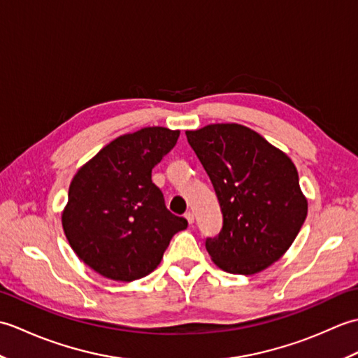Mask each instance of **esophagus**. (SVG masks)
Instances as JSON below:
<instances>
[{"mask_svg": "<svg viewBox=\"0 0 358 358\" xmlns=\"http://www.w3.org/2000/svg\"><path fill=\"white\" fill-rule=\"evenodd\" d=\"M185 217H186V220H187V223L189 224H194V212H191V210H187L186 214H185Z\"/></svg>", "mask_w": 358, "mask_h": 358, "instance_id": "esophagus-1", "label": "esophagus"}]
</instances>
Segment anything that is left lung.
<instances>
[{"instance_id": "1", "label": "left lung", "mask_w": 358, "mask_h": 358, "mask_svg": "<svg viewBox=\"0 0 358 358\" xmlns=\"http://www.w3.org/2000/svg\"><path fill=\"white\" fill-rule=\"evenodd\" d=\"M223 214L206 249L220 269L252 275L291 248L308 215L292 159L252 129L235 123L186 131Z\"/></svg>"}]
</instances>
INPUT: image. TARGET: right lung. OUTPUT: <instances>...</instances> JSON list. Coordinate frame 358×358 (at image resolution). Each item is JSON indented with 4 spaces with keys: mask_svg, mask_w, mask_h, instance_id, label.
<instances>
[{
    "mask_svg": "<svg viewBox=\"0 0 358 358\" xmlns=\"http://www.w3.org/2000/svg\"><path fill=\"white\" fill-rule=\"evenodd\" d=\"M180 131L144 127L110 141L80 167L62 222L73 252L90 269L134 281L157 269L186 218L166 208L152 169L177 144Z\"/></svg>",
    "mask_w": 358,
    "mask_h": 358,
    "instance_id": "1",
    "label": "right lung"
}]
</instances>
